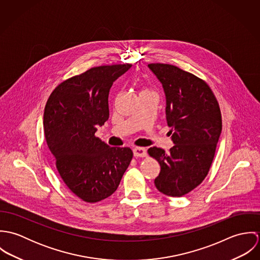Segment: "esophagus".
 <instances>
[{
    "label": "esophagus",
    "instance_id": "esophagus-1",
    "mask_svg": "<svg viewBox=\"0 0 260 260\" xmlns=\"http://www.w3.org/2000/svg\"><path fill=\"white\" fill-rule=\"evenodd\" d=\"M133 154L135 157H145L147 155V151L142 147H135L133 149Z\"/></svg>",
    "mask_w": 260,
    "mask_h": 260
}]
</instances>
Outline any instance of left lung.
<instances>
[{"instance_id": "8db88e82", "label": "left lung", "mask_w": 260, "mask_h": 260, "mask_svg": "<svg viewBox=\"0 0 260 260\" xmlns=\"http://www.w3.org/2000/svg\"><path fill=\"white\" fill-rule=\"evenodd\" d=\"M162 84L166 121L174 146L167 153L157 147L149 155L160 164L156 188L180 197L206 177L222 130L218 102L209 86L198 77L169 64H149Z\"/></svg>"}]
</instances>
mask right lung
Returning <instances> with one entry per match:
<instances>
[{"label":"right lung","instance_id":"obj_1","mask_svg":"<svg viewBox=\"0 0 260 260\" xmlns=\"http://www.w3.org/2000/svg\"><path fill=\"white\" fill-rule=\"evenodd\" d=\"M132 65L91 68L61 83L44 111V131L58 172L82 200L94 203L112 195L128 168L133 152L110 147L95 136L109 118L113 83Z\"/></svg>","mask_w":260,"mask_h":260}]
</instances>
